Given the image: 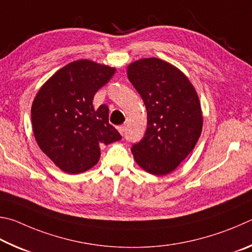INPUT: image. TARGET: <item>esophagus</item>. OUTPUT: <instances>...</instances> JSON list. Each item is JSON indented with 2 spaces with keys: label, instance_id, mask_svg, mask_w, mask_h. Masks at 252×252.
<instances>
[{
  "label": "esophagus",
  "instance_id": "1",
  "mask_svg": "<svg viewBox=\"0 0 252 252\" xmlns=\"http://www.w3.org/2000/svg\"><path fill=\"white\" fill-rule=\"evenodd\" d=\"M118 131H119V133H121L122 135L125 134V131H126V126H125V125L119 126V127H118Z\"/></svg>",
  "mask_w": 252,
  "mask_h": 252
}]
</instances>
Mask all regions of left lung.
Returning a JSON list of instances; mask_svg holds the SVG:
<instances>
[{
  "label": "left lung",
  "instance_id": "8db88e82",
  "mask_svg": "<svg viewBox=\"0 0 252 252\" xmlns=\"http://www.w3.org/2000/svg\"><path fill=\"white\" fill-rule=\"evenodd\" d=\"M127 76L147 109L146 133L131 153L149 174H169L200 137L202 114L197 93L186 75L156 57L131 63Z\"/></svg>",
  "mask_w": 252,
  "mask_h": 252
}]
</instances>
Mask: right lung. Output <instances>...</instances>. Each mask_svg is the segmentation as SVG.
Masks as SVG:
<instances>
[{
  "label": "right lung",
  "mask_w": 252,
  "mask_h": 252,
  "mask_svg": "<svg viewBox=\"0 0 252 252\" xmlns=\"http://www.w3.org/2000/svg\"><path fill=\"white\" fill-rule=\"evenodd\" d=\"M115 70L88 60L75 61L57 70L35 96L31 110L35 139L65 173L91 169L99 160V146L122 139L108 123L107 106H93L96 92Z\"/></svg>",
  "instance_id": "obj_1"
}]
</instances>
